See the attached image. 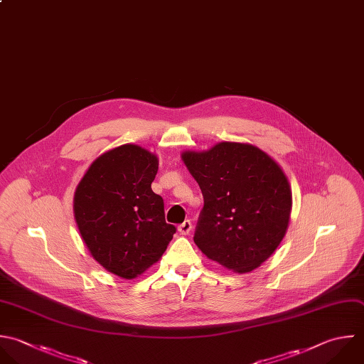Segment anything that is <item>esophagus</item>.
I'll use <instances>...</instances> for the list:
<instances>
[{
    "instance_id": "esophagus-1",
    "label": "esophagus",
    "mask_w": 364,
    "mask_h": 364,
    "mask_svg": "<svg viewBox=\"0 0 364 364\" xmlns=\"http://www.w3.org/2000/svg\"><path fill=\"white\" fill-rule=\"evenodd\" d=\"M178 230L181 235H189L191 230H192V222L191 220H185L183 223H181L178 226Z\"/></svg>"
}]
</instances>
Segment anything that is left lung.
Segmentation results:
<instances>
[{
  "label": "left lung",
  "instance_id": "left-lung-1",
  "mask_svg": "<svg viewBox=\"0 0 364 364\" xmlns=\"http://www.w3.org/2000/svg\"><path fill=\"white\" fill-rule=\"evenodd\" d=\"M182 159L203 195L196 246L236 273L260 266L289 225L291 192L280 166L259 148L237 142L183 152Z\"/></svg>",
  "mask_w": 364,
  "mask_h": 364
}]
</instances>
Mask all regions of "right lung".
Here are the masks:
<instances>
[{
    "label": "right lung",
    "instance_id": "right-lung-1",
    "mask_svg": "<svg viewBox=\"0 0 364 364\" xmlns=\"http://www.w3.org/2000/svg\"><path fill=\"white\" fill-rule=\"evenodd\" d=\"M156 172L158 158L128 144L101 155L75 192V220L87 247L124 279L156 263L176 232L165 220L162 196L151 188Z\"/></svg>",
    "mask_w": 364,
    "mask_h": 364
}]
</instances>
